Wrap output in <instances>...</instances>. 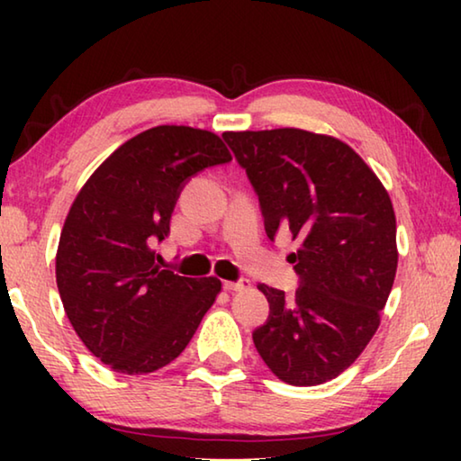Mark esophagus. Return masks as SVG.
<instances>
[{"instance_id": "obj_1", "label": "esophagus", "mask_w": 461, "mask_h": 461, "mask_svg": "<svg viewBox=\"0 0 461 461\" xmlns=\"http://www.w3.org/2000/svg\"><path fill=\"white\" fill-rule=\"evenodd\" d=\"M249 286V280L248 278H240L236 283H223L225 291H244V288Z\"/></svg>"}]
</instances>
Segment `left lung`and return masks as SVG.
Listing matches in <instances>:
<instances>
[{"mask_svg": "<svg viewBox=\"0 0 461 461\" xmlns=\"http://www.w3.org/2000/svg\"><path fill=\"white\" fill-rule=\"evenodd\" d=\"M258 194L267 236L301 240L294 296L258 285L270 313L254 346L293 386L341 374L380 325L396 275V220L378 176L348 144L296 128L221 136Z\"/></svg>", "mask_w": 461, "mask_h": 461, "instance_id": "left-lung-1", "label": "left lung"}]
</instances>
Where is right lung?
<instances>
[{
    "label": "right lung",
    "mask_w": 461,
    "mask_h": 461,
    "mask_svg": "<svg viewBox=\"0 0 461 461\" xmlns=\"http://www.w3.org/2000/svg\"><path fill=\"white\" fill-rule=\"evenodd\" d=\"M231 154L220 136L156 126L122 144L77 194L57 252L68 321L89 352L122 374H148L183 352L221 283L160 268L183 186Z\"/></svg>",
    "instance_id": "obj_1"
}]
</instances>
